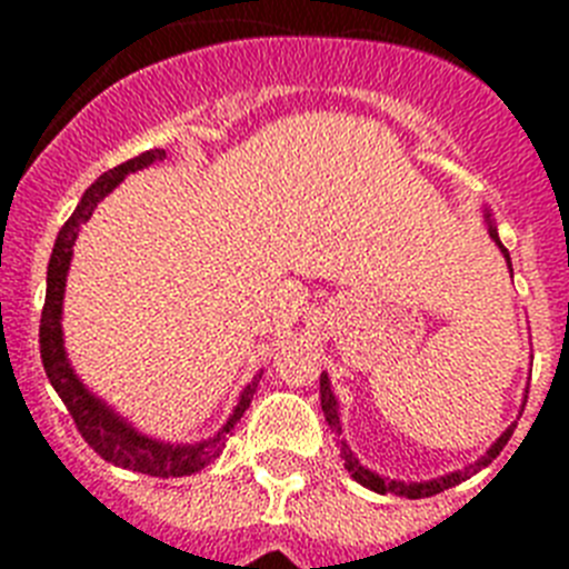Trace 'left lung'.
Returning <instances> with one entry per match:
<instances>
[{
	"mask_svg": "<svg viewBox=\"0 0 569 569\" xmlns=\"http://www.w3.org/2000/svg\"><path fill=\"white\" fill-rule=\"evenodd\" d=\"M485 224H487V233H490V239L499 244L501 256H505L507 261V270H510L512 276V261H510V253H507V248L501 244L499 239V230H496V222H492L490 210H485ZM319 393H321V410H325V421L330 425V430L336 433V445H339L341 450V459H345V470L353 476V481H359L361 487H367V490L379 492V496H385V492H393V496H405V499H427V496H436V492H445L450 490V487L461 485L465 479H470V476H476L479 470H485L487 465H490L496 456L505 450V445L510 441L512 430H516V425H510L505 430V433L499 436V439L492 441L490 447H487V453L481 456V459H476L472 465L461 467V470H453V472H445V476H439V479H427V481H401V479H390V476H379L376 470H367L365 465H361L359 459H356V453L347 447L345 439H339L341 436V425H339V399H336L333 387H330V376L321 373L319 379ZM527 399V396H525Z\"/></svg>",
	"mask_w": 569,
	"mask_h": 569,
	"instance_id": "8db88e82",
	"label": "left lung"
}]
</instances>
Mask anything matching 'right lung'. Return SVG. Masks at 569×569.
Here are the masks:
<instances>
[{"instance_id":"add662e5","label":"right lung","mask_w":569,"mask_h":569,"mask_svg":"<svg viewBox=\"0 0 569 569\" xmlns=\"http://www.w3.org/2000/svg\"><path fill=\"white\" fill-rule=\"evenodd\" d=\"M168 153L164 150H144L142 156H133L119 168L108 170L84 190L79 199L77 210L70 213L68 222L62 224L53 244V253L48 261V290H44V308H42V325H39V347H42V365L48 373L50 385L64 401L73 421H77L79 433L88 441L104 461L124 470L144 472V476H159V479H179V476H193L210 461L219 459L224 447V433L233 430L236 421L244 416V410L253 401L256 387H259L261 373L253 376V381L241 387L239 401H236L233 413L222 425L219 433L210 439L193 441V445H173V441L153 439V436L136 430L124 416H119L108 401L99 399L97 393H90V387L77 376V370L70 367L68 350H64V333H62V301H64V284H68L70 259H73V244L79 239V230L88 222L97 204L104 196L122 182L128 173L144 170L156 162H164Z\"/></svg>"}]
</instances>
